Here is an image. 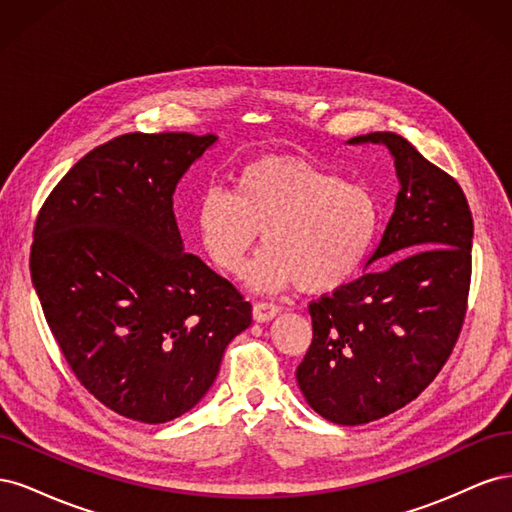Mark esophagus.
I'll return each instance as SVG.
<instances>
[{"label":"esophagus","instance_id":"34e87169","mask_svg":"<svg viewBox=\"0 0 512 512\" xmlns=\"http://www.w3.org/2000/svg\"><path fill=\"white\" fill-rule=\"evenodd\" d=\"M277 314H280V307L269 301H258L252 307V316L256 322H269L273 320Z\"/></svg>","mask_w":512,"mask_h":512}]
</instances>
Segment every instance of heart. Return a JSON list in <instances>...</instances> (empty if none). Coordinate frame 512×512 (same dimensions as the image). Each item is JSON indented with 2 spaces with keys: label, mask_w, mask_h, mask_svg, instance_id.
<instances>
[{
  "label": "heart",
  "mask_w": 512,
  "mask_h": 512,
  "mask_svg": "<svg viewBox=\"0 0 512 512\" xmlns=\"http://www.w3.org/2000/svg\"><path fill=\"white\" fill-rule=\"evenodd\" d=\"M378 224L380 207L365 185L280 156L247 164L232 192L205 190L196 209L200 241L230 275L243 271L262 232L267 247L250 271L258 292L294 282L305 292L344 286L363 267Z\"/></svg>",
  "instance_id": "b5f03b06"
}]
</instances>
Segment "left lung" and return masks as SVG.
Wrapping results in <instances>:
<instances>
[{
    "instance_id": "8db88e82",
    "label": "left lung",
    "mask_w": 512,
    "mask_h": 512,
    "mask_svg": "<svg viewBox=\"0 0 512 512\" xmlns=\"http://www.w3.org/2000/svg\"><path fill=\"white\" fill-rule=\"evenodd\" d=\"M391 151L399 194L359 280L309 303L312 346L297 367L307 404L337 425L378 421L440 374L466 316L474 224L459 183L404 136L371 132L348 145Z\"/></svg>"
}]
</instances>
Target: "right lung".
I'll return each mask as SVG.
<instances>
[{
    "label": "right lung",
    "mask_w": 512,
    "mask_h": 512,
    "mask_svg": "<svg viewBox=\"0 0 512 512\" xmlns=\"http://www.w3.org/2000/svg\"><path fill=\"white\" fill-rule=\"evenodd\" d=\"M218 136L123 134L76 162L38 213L32 282L74 376L149 425L192 410L252 305L183 250L173 194Z\"/></svg>",
    "instance_id": "add662e5"
}]
</instances>
